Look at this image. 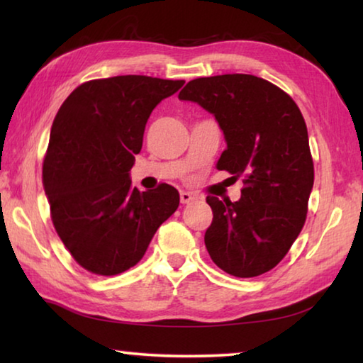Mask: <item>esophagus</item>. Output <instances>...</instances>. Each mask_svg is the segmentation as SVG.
<instances>
[{
    "instance_id": "1",
    "label": "esophagus",
    "mask_w": 363,
    "mask_h": 363,
    "mask_svg": "<svg viewBox=\"0 0 363 363\" xmlns=\"http://www.w3.org/2000/svg\"><path fill=\"white\" fill-rule=\"evenodd\" d=\"M195 200V196L192 195V194H189V192H181V203H190V201H194Z\"/></svg>"
}]
</instances>
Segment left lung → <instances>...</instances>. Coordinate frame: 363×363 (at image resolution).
<instances>
[{
	"label": "left lung",
	"mask_w": 363,
	"mask_h": 363,
	"mask_svg": "<svg viewBox=\"0 0 363 363\" xmlns=\"http://www.w3.org/2000/svg\"><path fill=\"white\" fill-rule=\"evenodd\" d=\"M179 99L216 116L227 143L216 168L243 177L238 201L206 196L213 210L208 253L233 277L269 272L303 229L314 186L303 113L279 86L245 73L195 78Z\"/></svg>",
	"instance_id": "1"
}]
</instances>
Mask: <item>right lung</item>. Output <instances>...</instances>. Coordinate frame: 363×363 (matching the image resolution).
Returning a JSON list of instances; mask_svg holds the SVG:
<instances>
[{
    "mask_svg": "<svg viewBox=\"0 0 363 363\" xmlns=\"http://www.w3.org/2000/svg\"><path fill=\"white\" fill-rule=\"evenodd\" d=\"M184 83L145 75L91 79L73 89L52 121L43 187L57 235L91 274L136 266L179 206L173 186L140 192L130 169L152 110Z\"/></svg>",
    "mask_w": 363,
    "mask_h": 363,
    "instance_id": "1",
    "label": "right lung"
}]
</instances>
